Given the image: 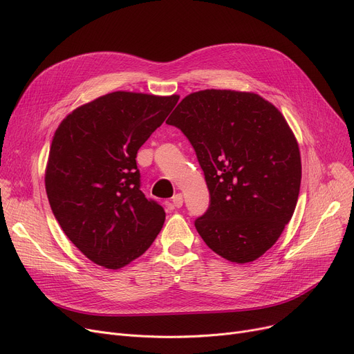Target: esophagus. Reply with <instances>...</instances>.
Returning <instances> with one entry per match:
<instances>
[{
    "mask_svg": "<svg viewBox=\"0 0 354 354\" xmlns=\"http://www.w3.org/2000/svg\"><path fill=\"white\" fill-rule=\"evenodd\" d=\"M172 205H174L175 208H180V207L183 205V196H182V194L174 195V198H172Z\"/></svg>",
    "mask_w": 354,
    "mask_h": 354,
    "instance_id": "34e87169",
    "label": "esophagus"
}]
</instances>
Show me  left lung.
Masks as SVG:
<instances>
[{"label": "left lung", "instance_id": "left-lung-1", "mask_svg": "<svg viewBox=\"0 0 354 354\" xmlns=\"http://www.w3.org/2000/svg\"><path fill=\"white\" fill-rule=\"evenodd\" d=\"M167 124L188 138L211 195L195 219L205 244L231 263L261 257L280 238L299 199L301 158L290 126L255 93L202 90Z\"/></svg>", "mask_w": 354, "mask_h": 354}]
</instances>
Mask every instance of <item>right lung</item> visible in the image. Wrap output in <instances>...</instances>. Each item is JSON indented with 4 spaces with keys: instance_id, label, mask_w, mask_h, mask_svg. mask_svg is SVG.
Segmentation results:
<instances>
[{
    "instance_id": "right-lung-1",
    "label": "right lung",
    "mask_w": 354,
    "mask_h": 354,
    "mask_svg": "<svg viewBox=\"0 0 354 354\" xmlns=\"http://www.w3.org/2000/svg\"><path fill=\"white\" fill-rule=\"evenodd\" d=\"M179 96L115 91L73 110L51 142V211L88 259L118 270L152 245L165 211L140 191L136 155Z\"/></svg>"
}]
</instances>
